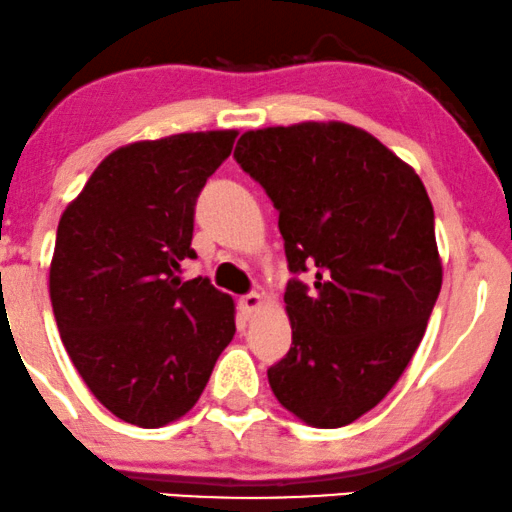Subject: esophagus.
Here are the masks:
<instances>
[{"label":"esophagus","mask_w":512,"mask_h":512,"mask_svg":"<svg viewBox=\"0 0 512 512\" xmlns=\"http://www.w3.org/2000/svg\"><path fill=\"white\" fill-rule=\"evenodd\" d=\"M238 304H241V309L245 314H252V312H257V309H260V304H262V297H260V293H248V295H243L241 300H238Z\"/></svg>","instance_id":"esophagus-1"}]
</instances>
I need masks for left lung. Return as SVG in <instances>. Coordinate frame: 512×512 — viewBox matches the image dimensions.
<instances>
[{
  "label": "left lung",
  "instance_id": "left-lung-1",
  "mask_svg": "<svg viewBox=\"0 0 512 512\" xmlns=\"http://www.w3.org/2000/svg\"><path fill=\"white\" fill-rule=\"evenodd\" d=\"M278 210L293 345L267 371L304 423L342 428L409 366L442 288L423 181L378 139L342 122L245 132L234 151ZM315 271L309 289L296 278Z\"/></svg>",
  "mask_w": 512,
  "mask_h": 512
}]
</instances>
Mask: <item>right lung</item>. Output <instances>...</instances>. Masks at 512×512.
Returning a JSON list of instances; mask_svg holds the SVG:
<instances>
[{
	"label": "right lung",
	"mask_w": 512,
	"mask_h": 512,
	"mask_svg": "<svg viewBox=\"0 0 512 512\" xmlns=\"http://www.w3.org/2000/svg\"><path fill=\"white\" fill-rule=\"evenodd\" d=\"M236 132L174 134L118 148L56 231L49 293L77 373L113 416L160 428L193 409L236 333L234 302L196 260L193 217Z\"/></svg>",
	"instance_id": "add662e5"
}]
</instances>
